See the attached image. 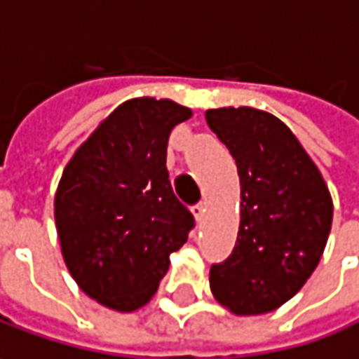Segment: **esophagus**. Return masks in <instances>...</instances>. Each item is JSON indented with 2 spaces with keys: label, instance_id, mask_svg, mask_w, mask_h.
<instances>
[{
  "label": "esophagus",
  "instance_id": "esophagus-1",
  "mask_svg": "<svg viewBox=\"0 0 359 359\" xmlns=\"http://www.w3.org/2000/svg\"><path fill=\"white\" fill-rule=\"evenodd\" d=\"M193 215H195L196 223H201V221H203V217H205V205H203V203L195 205V207H193Z\"/></svg>",
  "mask_w": 359,
  "mask_h": 359
}]
</instances>
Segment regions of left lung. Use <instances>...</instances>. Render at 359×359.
I'll list each match as a JSON object with an SVG mask.
<instances>
[{
    "label": "left lung",
    "mask_w": 359,
    "mask_h": 359,
    "mask_svg": "<svg viewBox=\"0 0 359 359\" xmlns=\"http://www.w3.org/2000/svg\"><path fill=\"white\" fill-rule=\"evenodd\" d=\"M207 124L235 158L241 223L233 253L210 267L215 299L235 316L269 313L316 271L334 203L295 134L257 108L207 110Z\"/></svg>",
    "instance_id": "1"
}]
</instances>
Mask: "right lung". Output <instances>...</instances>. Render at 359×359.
<instances>
[{
    "mask_svg": "<svg viewBox=\"0 0 359 359\" xmlns=\"http://www.w3.org/2000/svg\"><path fill=\"white\" fill-rule=\"evenodd\" d=\"M191 116L172 100L124 102L62 172L54 217L66 267L88 297L114 311L149 304L195 226L166 170L170 130Z\"/></svg>",
    "mask_w": 359,
    "mask_h": 359,
    "instance_id": "obj_1",
    "label": "right lung"
}]
</instances>
